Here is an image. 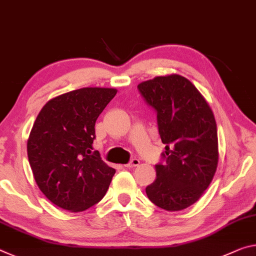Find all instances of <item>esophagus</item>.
<instances>
[{
    "label": "esophagus",
    "instance_id": "obj_1",
    "mask_svg": "<svg viewBox=\"0 0 256 256\" xmlns=\"http://www.w3.org/2000/svg\"><path fill=\"white\" fill-rule=\"evenodd\" d=\"M140 160H138V158H132V161L129 162V163H127V164H124V166H127V168H132V166H140Z\"/></svg>",
    "mask_w": 256,
    "mask_h": 256
}]
</instances>
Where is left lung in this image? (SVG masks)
<instances>
[{
    "label": "left lung",
    "mask_w": 256,
    "mask_h": 256,
    "mask_svg": "<svg viewBox=\"0 0 256 256\" xmlns=\"http://www.w3.org/2000/svg\"><path fill=\"white\" fill-rule=\"evenodd\" d=\"M138 92L156 112L166 144L156 179L146 187L152 203L166 211L184 210L210 185L218 166V132L213 112L198 88L179 74L140 82Z\"/></svg>",
    "instance_id": "8db88e82"
}]
</instances>
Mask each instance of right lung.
<instances>
[{
	"mask_svg": "<svg viewBox=\"0 0 256 256\" xmlns=\"http://www.w3.org/2000/svg\"><path fill=\"white\" fill-rule=\"evenodd\" d=\"M116 90L86 87L48 100L27 143L29 164L42 192L56 206L85 211L104 198L113 168L93 150L95 122Z\"/></svg>",
	"mask_w": 256,
	"mask_h": 256,
	"instance_id": "obj_1",
	"label": "right lung"
}]
</instances>
